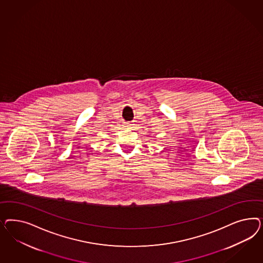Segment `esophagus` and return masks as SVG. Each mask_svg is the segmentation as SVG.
Instances as JSON below:
<instances>
[{"mask_svg": "<svg viewBox=\"0 0 263 263\" xmlns=\"http://www.w3.org/2000/svg\"><path fill=\"white\" fill-rule=\"evenodd\" d=\"M124 124H125L126 126H130V125H131V123H130V122H125Z\"/></svg>", "mask_w": 263, "mask_h": 263, "instance_id": "obj_1", "label": "esophagus"}]
</instances>
